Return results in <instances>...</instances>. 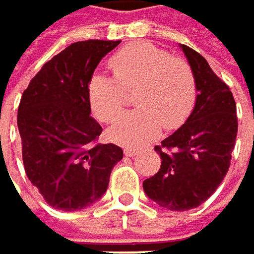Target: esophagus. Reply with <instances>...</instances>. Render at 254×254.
<instances>
[{
    "instance_id": "1",
    "label": "esophagus",
    "mask_w": 254,
    "mask_h": 254,
    "mask_svg": "<svg viewBox=\"0 0 254 254\" xmlns=\"http://www.w3.org/2000/svg\"><path fill=\"white\" fill-rule=\"evenodd\" d=\"M125 155H126V156H129V158H134V156L138 155V150H137V149H131V147H126V149H125Z\"/></svg>"
}]
</instances>
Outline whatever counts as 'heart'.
<instances>
[{
	"label": "heart",
	"instance_id": "b5f03b06",
	"mask_svg": "<svg viewBox=\"0 0 254 254\" xmlns=\"http://www.w3.org/2000/svg\"><path fill=\"white\" fill-rule=\"evenodd\" d=\"M108 66L89 81V102L102 122H113L135 92V111L119 117L108 131L123 146H143L162 129H176L189 117L196 101V77L190 64L149 43H134L114 53Z\"/></svg>",
	"mask_w": 254,
	"mask_h": 254
}]
</instances>
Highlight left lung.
<instances>
[{
	"instance_id": "1",
	"label": "left lung",
	"mask_w": 254,
	"mask_h": 254,
	"mask_svg": "<svg viewBox=\"0 0 254 254\" xmlns=\"http://www.w3.org/2000/svg\"><path fill=\"white\" fill-rule=\"evenodd\" d=\"M196 77L195 108L155 150L159 171L143 182L146 195L164 208L186 211L205 202L223 182L238 132L237 105L229 86L204 56L180 44Z\"/></svg>"
}]
</instances>
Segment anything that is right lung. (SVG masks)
I'll list each match as a JSON object with an SVG mask.
<instances>
[{
	"mask_svg": "<svg viewBox=\"0 0 254 254\" xmlns=\"http://www.w3.org/2000/svg\"><path fill=\"white\" fill-rule=\"evenodd\" d=\"M120 41L69 44L46 62L23 90L17 128L29 182L62 211L96 202L123 158L116 144H99L101 125L90 116L89 81L101 59Z\"/></svg>",
	"mask_w": 254,
	"mask_h": 254,
	"instance_id": "right-lung-1",
	"label": "right lung"
}]
</instances>
